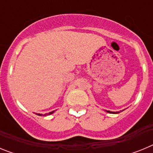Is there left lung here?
Returning a JSON list of instances; mask_svg holds the SVG:
<instances>
[{
	"instance_id": "8db88e82",
	"label": "left lung",
	"mask_w": 153,
	"mask_h": 153,
	"mask_svg": "<svg viewBox=\"0 0 153 153\" xmlns=\"http://www.w3.org/2000/svg\"><path fill=\"white\" fill-rule=\"evenodd\" d=\"M107 113H119L120 112H110V111H106Z\"/></svg>"
}]
</instances>
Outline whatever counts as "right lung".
<instances>
[{
    "label": "right lung",
    "mask_w": 153,
    "mask_h": 153,
    "mask_svg": "<svg viewBox=\"0 0 153 153\" xmlns=\"http://www.w3.org/2000/svg\"><path fill=\"white\" fill-rule=\"evenodd\" d=\"M53 112H54V111L51 112V113H46V114H44V115H43V114H37V115H39V116H44V117H45V116H48V115H51V114H52V113H53Z\"/></svg>",
    "instance_id": "1"
}]
</instances>
